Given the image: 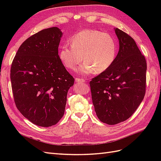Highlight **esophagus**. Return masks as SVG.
I'll return each mask as SVG.
<instances>
[{
	"label": "esophagus",
	"instance_id": "obj_1",
	"mask_svg": "<svg viewBox=\"0 0 161 161\" xmlns=\"http://www.w3.org/2000/svg\"><path fill=\"white\" fill-rule=\"evenodd\" d=\"M75 81H76V82H79V83H82V82H85V80L84 79H78V78L75 79Z\"/></svg>",
	"mask_w": 161,
	"mask_h": 161
}]
</instances>
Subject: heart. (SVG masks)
I'll return each mask as SVG.
<instances>
[{
    "label": "heart",
    "instance_id": "obj_1",
    "mask_svg": "<svg viewBox=\"0 0 161 161\" xmlns=\"http://www.w3.org/2000/svg\"><path fill=\"white\" fill-rule=\"evenodd\" d=\"M71 45L61 46L60 59L70 69H75L83 59L80 72L84 75L108 70L115 59L118 46L108 33L97 30H85L70 38ZM83 56L82 57L81 56Z\"/></svg>",
    "mask_w": 161,
    "mask_h": 161
}]
</instances>
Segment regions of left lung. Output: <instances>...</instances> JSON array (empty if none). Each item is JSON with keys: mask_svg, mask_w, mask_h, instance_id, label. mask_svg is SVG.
Returning a JSON list of instances; mask_svg holds the SVG:
<instances>
[{"mask_svg": "<svg viewBox=\"0 0 161 161\" xmlns=\"http://www.w3.org/2000/svg\"><path fill=\"white\" fill-rule=\"evenodd\" d=\"M119 51L108 70L90 82L92 101L99 120L115 125L128 119L142 101L147 66L132 37L114 28Z\"/></svg>", "mask_w": 161, "mask_h": 161, "instance_id": "1", "label": "left lung"}]
</instances>
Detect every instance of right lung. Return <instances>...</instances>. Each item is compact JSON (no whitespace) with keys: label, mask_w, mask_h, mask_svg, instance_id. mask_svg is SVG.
<instances>
[{"label":"right lung","mask_w":161,"mask_h":161,"mask_svg":"<svg viewBox=\"0 0 161 161\" xmlns=\"http://www.w3.org/2000/svg\"><path fill=\"white\" fill-rule=\"evenodd\" d=\"M63 33L53 27L24 42L11 69L14 99L19 111L42 127L56 124L64 114L67 93L75 79L58 56Z\"/></svg>","instance_id":"1"}]
</instances>
